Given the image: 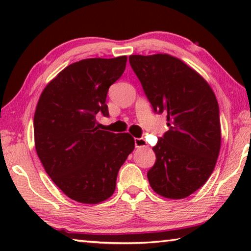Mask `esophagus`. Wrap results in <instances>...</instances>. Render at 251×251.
<instances>
[{
    "mask_svg": "<svg viewBox=\"0 0 251 251\" xmlns=\"http://www.w3.org/2000/svg\"><path fill=\"white\" fill-rule=\"evenodd\" d=\"M135 146L137 148L141 147H146L147 146V142L145 141V138H135Z\"/></svg>",
    "mask_w": 251,
    "mask_h": 251,
    "instance_id": "esophagus-1",
    "label": "esophagus"
}]
</instances>
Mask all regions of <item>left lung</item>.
<instances>
[{"label":"left lung","mask_w":251,"mask_h":251,"mask_svg":"<svg viewBox=\"0 0 251 251\" xmlns=\"http://www.w3.org/2000/svg\"><path fill=\"white\" fill-rule=\"evenodd\" d=\"M129 63L155 113H167L169 129L152 151L147 173L160 196L188 197L205 184L217 161L222 131L219 106L205 79L168 54L130 55Z\"/></svg>","instance_id":"left-lung-1"}]
</instances>
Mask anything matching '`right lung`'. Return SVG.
I'll use <instances>...</instances> for the list:
<instances>
[{"instance_id":"1","label":"right lung","mask_w":251,"mask_h":251,"mask_svg":"<svg viewBox=\"0 0 251 251\" xmlns=\"http://www.w3.org/2000/svg\"><path fill=\"white\" fill-rule=\"evenodd\" d=\"M126 62L120 56L73 63L46 85L36 105L37 156L54 184L78 202L99 203L112 196L118 171L134 151L128 133L99 129L95 118L109 115L106 96Z\"/></svg>"}]
</instances>
